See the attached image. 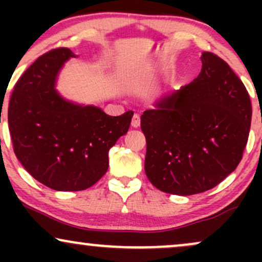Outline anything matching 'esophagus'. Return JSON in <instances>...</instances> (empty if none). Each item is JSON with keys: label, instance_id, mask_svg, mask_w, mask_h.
I'll return each instance as SVG.
<instances>
[{"label": "esophagus", "instance_id": "1", "mask_svg": "<svg viewBox=\"0 0 262 262\" xmlns=\"http://www.w3.org/2000/svg\"><path fill=\"white\" fill-rule=\"evenodd\" d=\"M140 125V116L139 114H134L133 119H132V127L138 128Z\"/></svg>", "mask_w": 262, "mask_h": 262}]
</instances>
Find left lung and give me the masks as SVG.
I'll use <instances>...</instances> for the list:
<instances>
[{"label":"left lung","mask_w":262,"mask_h":262,"mask_svg":"<svg viewBox=\"0 0 262 262\" xmlns=\"http://www.w3.org/2000/svg\"><path fill=\"white\" fill-rule=\"evenodd\" d=\"M201 60L196 79L140 117L145 173L166 193L215 187L236 169L248 143L252 111L244 83L215 54L203 52Z\"/></svg>","instance_id":"8db88e82"}]
</instances>
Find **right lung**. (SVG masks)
<instances>
[{
  "mask_svg": "<svg viewBox=\"0 0 262 262\" xmlns=\"http://www.w3.org/2000/svg\"><path fill=\"white\" fill-rule=\"evenodd\" d=\"M76 55L58 48L35 60L20 76L8 104L13 150L37 181L55 191H82L108 170V151L128 132L133 112L108 116L96 106L59 95L56 80Z\"/></svg>",
  "mask_w": 262,
  "mask_h": 262,
  "instance_id": "obj_1",
  "label": "right lung"
}]
</instances>
